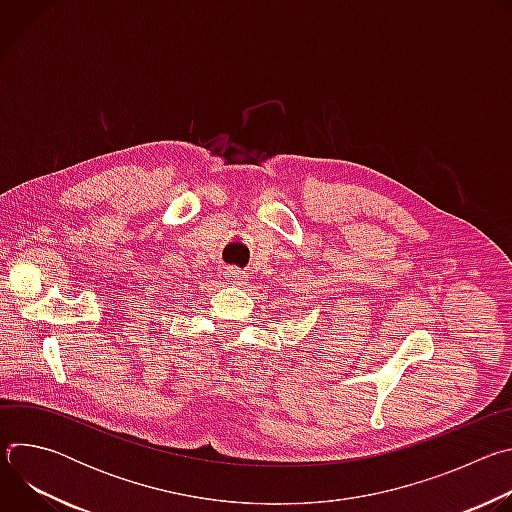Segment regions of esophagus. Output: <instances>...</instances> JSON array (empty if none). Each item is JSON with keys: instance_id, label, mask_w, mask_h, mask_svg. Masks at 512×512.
<instances>
[{"instance_id": "1", "label": "esophagus", "mask_w": 512, "mask_h": 512, "mask_svg": "<svg viewBox=\"0 0 512 512\" xmlns=\"http://www.w3.org/2000/svg\"><path fill=\"white\" fill-rule=\"evenodd\" d=\"M225 275H227V279H231V281L237 283V285L245 283V271H241L239 267H227V269H225Z\"/></svg>"}]
</instances>
